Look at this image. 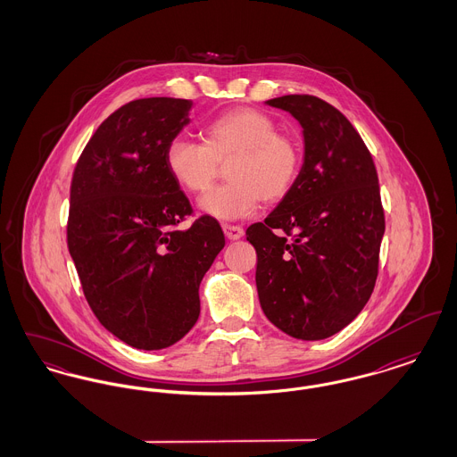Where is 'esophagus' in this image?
Wrapping results in <instances>:
<instances>
[{"mask_svg": "<svg viewBox=\"0 0 457 457\" xmlns=\"http://www.w3.org/2000/svg\"><path fill=\"white\" fill-rule=\"evenodd\" d=\"M222 229H224V235H226V238L228 239H239L243 235H245V231H243V228L238 226V224H222Z\"/></svg>", "mask_w": 457, "mask_h": 457, "instance_id": "1", "label": "esophagus"}]
</instances>
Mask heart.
Masks as SVG:
<instances>
[{
    "label": "heart",
    "instance_id": "obj_1",
    "mask_svg": "<svg viewBox=\"0 0 457 457\" xmlns=\"http://www.w3.org/2000/svg\"><path fill=\"white\" fill-rule=\"evenodd\" d=\"M278 123L265 112L239 108L222 112L202 130V142L174 137L166 147V166L176 183L190 192L211 188L220 162L231 183L200 198V209L220 220L250 218L261 200L279 202L296 185L303 168L302 145L278 133Z\"/></svg>",
    "mask_w": 457,
    "mask_h": 457
}]
</instances>
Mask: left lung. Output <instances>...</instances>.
<instances>
[{"mask_svg":"<svg viewBox=\"0 0 457 457\" xmlns=\"http://www.w3.org/2000/svg\"><path fill=\"white\" fill-rule=\"evenodd\" d=\"M267 104L298 120L304 159L293 190L246 229L259 300L287 336L319 341L354 320L377 281L386 231L378 176L360 133L326 101L293 94Z\"/></svg>","mask_w":457,"mask_h":457,"instance_id":"8db88e82","label":"left lung"}]
</instances>
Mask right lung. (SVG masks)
Masks as SVG:
<instances>
[{"mask_svg": "<svg viewBox=\"0 0 457 457\" xmlns=\"http://www.w3.org/2000/svg\"><path fill=\"white\" fill-rule=\"evenodd\" d=\"M190 108L187 99L147 97L116 109L71 178L70 255L94 315L131 348H168L195 326L198 286L224 248L211 216L178 228L194 211L166 147Z\"/></svg>", "mask_w": 457, "mask_h": 457, "instance_id": "1", "label": "right lung"}]
</instances>
